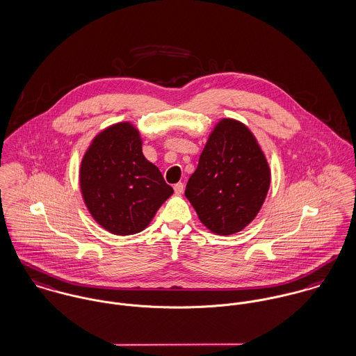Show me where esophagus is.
Returning <instances> with one entry per match:
<instances>
[{
	"instance_id": "34e87169",
	"label": "esophagus",
	"mask_w": 356,
	"mask_h": 356,
	"mask_svg": "<svg viewBox=\"0 0 356 356\" xmlns=\"http://www.w3.org/2000/svg\"><path fill=\"white\" fill-rule=\"evenodd\" d=\"M173 190H175L176 195H181L183 191H184V184H183V183H176V184L173 186Z\"/></svg>"
}]
</instances>
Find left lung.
I'll return each mask as SVG.
<instances>
[{
	"instance_id": "1",
	"label": "left lung",
	"mask_w": 356,
	"mask_h": 356,
	"mask_svg": "<svg viewBox=\"0 0 356 356\" xmlns=\"http://www.w3.org/2000/svg\"><path fill=\"white\" fill-rule=\"evenodd\" d=\"M268 163L245 124L220 120L209 138L186 196L202 223L220 236L243 230L270 188Z\"/></svg>"
}]
</instances>
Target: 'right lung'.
<instances>
[{
	"instance_id": "add662e5",
	"label": "right lung",
	"mask_w": 356,
	"mask_h": 356,
	"mask_svg": "<svg viewBox=\"0 0 356 356\" xmlns=\"http://www.w3.org/2000/svg\"><path fill=\"white\" fill-rule=\"evenodd\" d=\"M82 196L92 217L118 236L142 232L173 188L142 153L134 126L118 123L93 139L80 170Z\"/></svg>"
}]
</instances>
